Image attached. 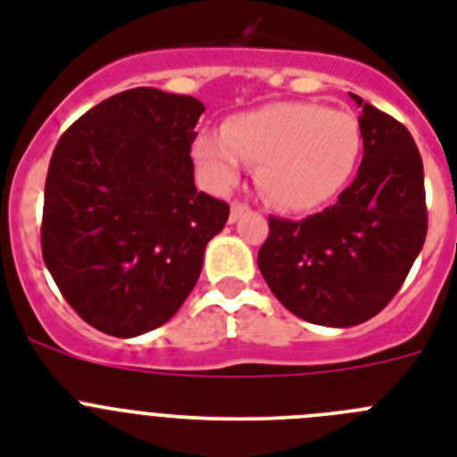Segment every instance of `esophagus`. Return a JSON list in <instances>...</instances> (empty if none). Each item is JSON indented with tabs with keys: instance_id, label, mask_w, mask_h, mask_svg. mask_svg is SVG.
I'll list each match as a JSON object with an SVG mask.
<instances>
[{
	"instance_id": "obj_1",
	"label": "esophagus",
	"mask_w": 457,
	"mask_h": 457,
	"mask_svg": "<svg viewBox=\"0 0 457 457\" xmlns=\"http://www.w3.org/2000/svg\"><path fill=\"white\" fill-rule=\"evenodd\" d=\"M244 213H248V204H244V202H232V209H229V220L232 222L239 220Z\"/></svg>"
}]
</instances>
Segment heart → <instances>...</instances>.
<instances>
[{"instance_id":"heart-1","label":"heart","mask_w":457,"mask_h":457,"mask_svg":"<svg viewBox=\"0 0 457 457\" xmlns=\"http://www.w3.org/2000/svg\"><path fill=\"white\" fill-rule=\"evenodd\" d=\"M362 151L358 118L313 102H278L228 118L222 132L195 139L193 155L213 190L229 193L244 160L258 164L264 197L309 211L344 190Z\"/></svg>"}]
</instances>
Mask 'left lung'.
I'll return each mask as SVG.
<instances>
[{
  "label": "left lung",
  "instance_id": "obj_1",
  "mask_svg": "<svg viewBox=\"0 0 457 457\" xmlns=\"http://www.w3.org/2000/svg\"><path fill=\"white\" fill-rule=\"evenodd\" d=\"M360 106L362 162L337 204L304 220L270 216L258 267L302 320L353 328L393 300L428 235L423 160L400 120Z\"/></svg>",
  "mask_w": 457,
  "mask_h": 457
}]
</instances>
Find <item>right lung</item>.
Segmentation results:
<instances>
[{
	"instance_id": "obj_1",
	"label": "right lung",
	"mask_w": 457,
	"mask_h": 457,
	"mask_svg": "<svg viewBox=\"0 0 457 457\" xmlns=\"http://www.w3.org/2000/svg\"><path fill=\"white\" fill-rule=\"evenodd\" d=\"M204 104L132 87L60 137L44 193L41 251L87 325L137 337L174 316L225 228L228 202L197 193L190 157Z\"/></svg>"
}]
</instances>
